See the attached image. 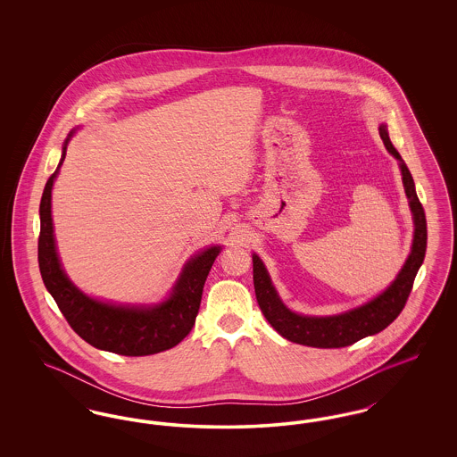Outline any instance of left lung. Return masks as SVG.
I'll return each instance as SVG.
<instances>
[{
	"instance_id": "8db88e82",
	"label": "left lung",
	"mask_w": 457,
	"mask_h": 457,
	"mask_svg": "<svg viewBox=\"0 0 457 457\" xmlns=\"http://www.w3.org/2000/svg\"><path fill=\"white\" fill-rule=\"evenodd\" d=\"M380 137L387 147V151L399 159L403 183L406 195L410 198V207L414 218V239L411 253L404 267L401 269L395 281L375 300L354 308L346 313L334 317H303L293 313L279 300L270 278L263 267L261 259L253 255V286L255 296L261 306L263 317L274 327L283 337L291 343H298L312 348H345L356 341L377 334L392 324L397 315L403 312L408 296L413 289L414 278L418 269L421 267L425 252H427V218L421 202L418 200L414 190L413 176L408 166L401 159L395 147L392 145L387 127L380 125Z\"/></svg>"
}]
</instances>
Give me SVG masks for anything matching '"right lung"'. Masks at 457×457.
Here are the masks:
<instances>
[{
  "label": "right lung",
  "mask_w": 457,
  "mask_h": 457,
  "mask_svg": "<svg viewBox=\"0 0 457 457\" xmlns=\"http://www.w3.org/2000/svg\"><path fill=\"white\" fill-rule=\"evenodd\" d=\"M66 144L68 140L58 170L65 159ZM58 170L49 176L41 198L37 259L44 286L66 322L90 346L123 356L155 354L181 343L195 324L204 284L220 248H207L188 262L173 295L159 306H116L92 300L68 281L58 261L51 219V190Z\"/></svg>",
  "instance_id": "obj_1"
}]
</instances>
